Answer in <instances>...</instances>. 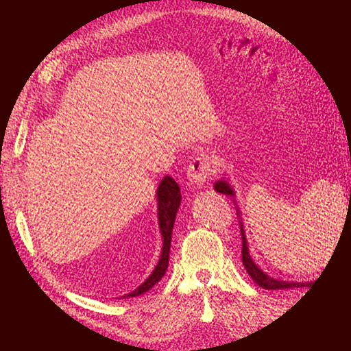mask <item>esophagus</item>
<instances>
[{
    "mask_svg": "<svg viewBox=\"0 0 351 351\" xmlns=\"http://www.w3.org/2000/svg\"><path fill=\"white\" fill-rule=\"evenodd\" d=\"M216 173V162L208 155H196L188 167V178L193 184H203Z\"/></svg>",
    "mask_w": 351,
    "mask_h": 351,
    "instance_id": "obj_1",
    "label": "esophagus"
}]
</instances>
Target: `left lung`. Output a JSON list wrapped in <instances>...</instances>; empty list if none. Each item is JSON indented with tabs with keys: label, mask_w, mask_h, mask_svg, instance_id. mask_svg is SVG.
<instances>
[{
	"label": "left lung",
	"mask_w": 351,
	"mask_h": 351,
	"mask_svg": "<svg viewBox=\"0 0 351 351\" xmlns=\"http://www.w3.org/2000/svg\"><path fill=\"white\" fill-rule=\"evenodd\" d=\"M216 191L223 193V195H234L232 193V189L229 188V184L226 181H217L216 186H215ZM241 232H243V264L245 267V271H247L249 276L252 277V280L256 282L257 285H261L263 289H269V291H277V289H292V287H302V285L305 284H299V282H284V280H277V279H272V277H269L267 274H264L261 271L259 267H257L256 264H254V261L251 259V256H249V251H247V243H245V236H244V229H243V224H241Z\"/></svg>",
	"instance_id": "1"
}]
</instances>
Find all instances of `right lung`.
<instances>
[{
	"mask_svg": "<svg viewBox=\"0 0 351 351\" xmlns=\"http://www.w3.org/2000/svg\"><path fill=\"white\" fill-rule=\"evenodd\" d=\"M158 221H160V231L163 236V249H162V257H160L158 264H156L155 271L152 272V276L140 285L138 289H135L134 292L127 293L123 297H136L142 295L147 291H150L153 285L156 284L162 277L165 276L168 267V257H170V245H171V232H173V224H175L176 211L180 208L181 201V193L180 186L176 184V181L171 176H165L158 186Z\"/></svg>",
	"mask_w": 351,
	"mask_h": 351,
	"instance_id": "add662e5",
	"label": "right lung"
}]
</instances>
